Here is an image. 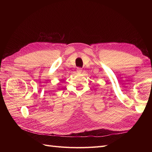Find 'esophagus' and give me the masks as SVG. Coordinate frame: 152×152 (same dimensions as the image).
Segmentation results:
<instances>
[{
  "instance_id": "esophagus-1",
  "label": "esophagus",
  "mask_w": 152,
  "mask_h": 152,
  "mask_svg": "<svg viewBox=\"0 0 152 152\" xmlns=\"http://www.w3.org/2000/svg\"><path fill=\"white\" fill-rule=\"evenodd\" d=\"M81 72H82V68H77V73H81Z\"/></svg>"
}]
</instances>
